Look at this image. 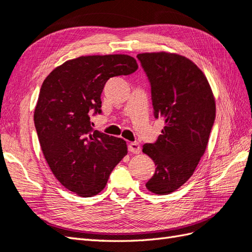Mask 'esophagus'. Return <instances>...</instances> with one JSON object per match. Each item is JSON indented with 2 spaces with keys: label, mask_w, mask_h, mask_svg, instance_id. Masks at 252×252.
<instances>
[{
  "label": "esophagus",
  "mask_w": 252,
  "mask_h": 252,
  "mask_svg": "<svg viewBox=\"0 0 252 252\" xmlns=\"http://www.w3.org/2000/svg\"><path fill=\"white\" fill-rule=\"evenodd\" d=\"M127 149H129V152L132 153V154H138L141 152V146L137 142H132V143L129 144Z\"/></svg>",
  "instance_id": "34e87169"
}]
</instances>
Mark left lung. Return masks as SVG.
Instances as JSON below:
<instances>
[{"instance_id": "8db88e82", "label": "left lung", "mask_w": 252, "mask_h": 252, "mask_svg": "<svg viewBox=\"0 0 252 252\" xmlns=\"http://www.w3.org/2000/svg\"><path fill=\"white\" fill-rule=\"evenodd\" d=\"M136 57L151 84L154 117L164 120L156 142L143 145L156 165L146 187L167 195L190 178L205 154L216 119L215 97L206 76L189 58L169 53Z\"/></svg>"}]
</instances>
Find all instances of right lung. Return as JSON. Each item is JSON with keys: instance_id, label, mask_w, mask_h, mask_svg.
<instances>
[{"instance_id": "add662e5", "label": "right lung", "mask_w": 252, "mask_h": 252, "mask_svg": "<svg viewBox=\"0 0 252 252\" xmlns=\"http://www.w3.org/2000/svg\"><path fill=\"white\" fill-rule=\"evenodd\" d=\"M136 69L127 55L81 56L55 68L42 84L33 116L42 152L55 178L79 196L103 190L127 153L122 138L94 131L91 117L101 114L106 82Z\"/></svg>"}]
</instances>
